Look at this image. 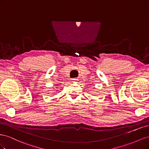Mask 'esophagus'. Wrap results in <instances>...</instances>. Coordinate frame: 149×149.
I'll use <instances>...</instances> for the list:
<instances>
[{
  "label": "esophagus",
  "mask_w": 149,
  "mask_h": 149,
  "mask_svg": "<svg viewBox=\"0 0 149 149\" xmlns=\"http://www.w3.org/2000/svg\"><path fill=\"white\" fill-rule=\"evenodd\" d=\"M78 80V78H73V79H72V81H73V82H76Z\"/></svg>",
  "instance_id": "1"
}]
</instances>
